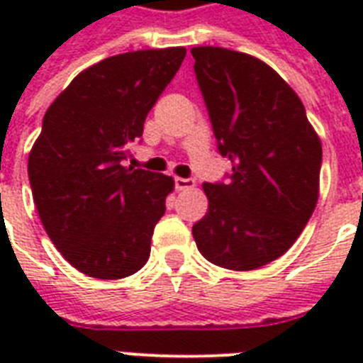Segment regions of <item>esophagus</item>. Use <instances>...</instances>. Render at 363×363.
I'll return each mask as SVG.
<instances>
[{
	"label": "esophagus",
	"mask_w": 363,
	"mask_h": 363,
	"mask_svg": "<svg viewBox=\"0 0 363 363\" xmlns=\"http://www.w3.org/2000/svg\"><path fill=\"white\" fill-rule=\"evenodd\" d=\"M196 186L194 179H182V177H175V188L177 190H190Z\"/></svg>",
	"instance_id": "esophagus-1"
}]
</instances>
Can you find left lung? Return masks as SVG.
<instances>
[{
    "instance_id": "obj_1",
    "label": "left lung",
    "mask_w": 363,
    "mask_h": 363,
    "mask_svg": "<svg viewBox=\"0 0 363 363\" xmlns=\"http://www.w3.org/2000/svg\"><path fill=\"white\" fill-rule=\"evenodd\" d=\"M194 71L228 184L205 182L209 211L192 228L211 264L252 271L292 247L318 201L322 145L298 94L250 54L194 47Z\"/></svg>"
}]
</instances>
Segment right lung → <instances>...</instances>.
Returning <instances> with one entry per match:
<instances>
[{"instance_id":"right-lung-1","label":"right lung","mask_w":363,"mask_h":363,"mask_svg":"<svg viewBox=\"0 0 363 363\" xmlns=\"http://www.w3.org/2000/svg\"><path fill=\"white\" fill-rule=\"evenodd\" d=\"M184 56L169 47L101 60L45 113L28 158L31 194L54 247L84 275L116 281L147 264L175 181L122 160Z\"/></svg>"}]
</instances>
